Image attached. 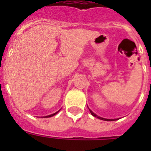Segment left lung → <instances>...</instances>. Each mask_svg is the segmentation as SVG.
Segmentation results:
<instances>
[{
	"label": "left lung",
	"instance_id": "8db88e82",
	"mask_svg": "<svg viewBox=\"0 0 151 151\" xmlns=\"http://www.w3.org/2000/svg\"><path fill=\"white\" fill-rule=\"evenodd\" d=\"M90 112H91V114H92V116H94V117H98V118H99V119L103 120V121H114V120H112V119H106V118H103V117H99V116H97V115L96 114H94V113L92 112V110H90Z\"/></svg>",
	"mask_w": 151,
	"mask_h": 151
}]
</instances>
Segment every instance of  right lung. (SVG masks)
Masks as SVG:
<instances>
[{
  "label": "right lung",
  "instance_id": "right-lung-1",
  "mask_svg": "<svg viewBox=\"0 0 151 151\" xmlns=\"http://www.w3.org/2000/svg\"><path fill=\"white\" fill-rule=\"evenodd\" d=\"M59 111H57V112H56V113H55V114H51V115H48V116H46V117H52V116H54V115H55V114H56L57 113L59 112Z\"/></svg>",
  "mask_w": 151,
  "mask_h": 151
}]
</instances>
